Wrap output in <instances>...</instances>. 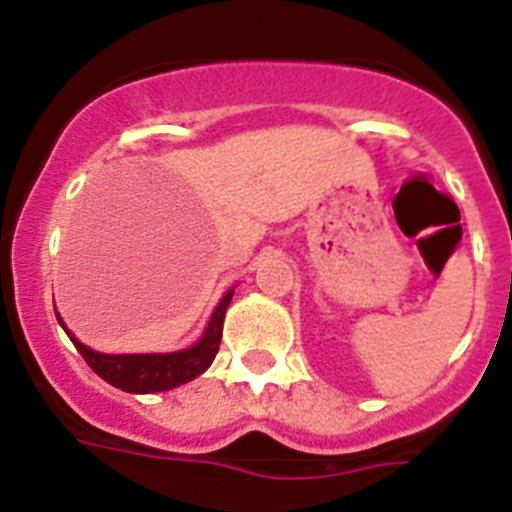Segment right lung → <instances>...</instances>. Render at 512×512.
<instances>
[{
    "label": "right lung",
    "mask_w": 512,
    "mask_h": 512,
    "mask_svg": "<svg viewBox=\"0 0 512 512\" xmlns=\"http://www.w3.org/2000/svg\"><path fill=\"white\" fill-rule=\"evenodd\" d=\"M230 300H233V289L225 292L220 305L212 312L205 336L194 343L192 348L174 351V354H99V351H92L89 346L76 341L74 333L58 318V312L56 318L61 328L66 330V336L74 341L76 351L92 366V372H97L104 382H110L117 390L148 395V392L174 390L179 384H187L189 379L200 377L207 366L212 364L217 348H220V338H223V320Z\"/></svg>",
    "instance_id": "1"
}]
</instances>
